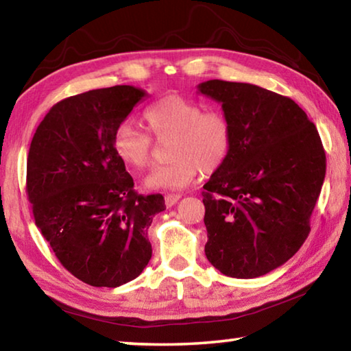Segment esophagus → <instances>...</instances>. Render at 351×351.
I'll use <instances>...</instances> for the list:
<instances>
[{
  "instance_id": "esophagus-1",
  "label": "esophagus",
  "mask_w": 351,
  "mask_h": 351,
  "mask_svg": "<svg viewBox=\"0 0 351 351\" xmlns=\"http://www.w3.org/2000/svg\"><path fill=\"white\" fill-rule=\"evenodd\" d=\"M180 199H181L180 193H167V195H165V204H167V207L175 206Z\"/></svg>"
}]
</instances>
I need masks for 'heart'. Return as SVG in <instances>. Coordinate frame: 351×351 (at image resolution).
<instances>
[{"label": "heart", "mask_w": 351, "mask_h": 351, "mask_svg": "<svg viewBox=\"0 0 351 351\" xmlns=\"http://www.w3.org/2000/svg\"><path fill=\"white\" fill-rule=\"evenodd\" d=\"M144 119L158 141H169V164L154 167L144 184L150 190H178L192 182L199 170L213 173L228 161L234 142L229 117L219 110H204L195 100L170 94L148 105ZM119 159L141 170L150 162L152 138L132 123H121L112 136Z\"/></svg>", "instance_id": "b5f03b06"}]
</instances>
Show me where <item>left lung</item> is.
Listing matches in <instances>:
<instances>
[{
  "mask_svg": "<svg viewBox=\"0 0 351 351\" xmlns=\"http://www.w3.org/2000/svg\"><path fill=\"white\" fill-rule=\"evenodd\" d=\"M198 91L221 104L234 130L228 161L203 187L206 257L224 276H265L310 234L326 169L322 141L289 97L224 80Z\"/></svg>",
  "mask_w": 351,
  "mask_h": 351,
  "instance_id": "1",
  "label": "left lung"
}]
</instances>
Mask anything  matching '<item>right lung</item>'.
Listing matches in <instances>:
<instances>
[{
    "label": "right lung",
    "mask_w": 351,
    "mask_h": 351,
    "mask_svg": "<svg viewBox=\"0 0 351 351\" xmlns=\"http://www.w3.org/2000/svg\"><path fill=\"white\" fill-rule=\"evenodd\" d=\"M144 90L117 85L56 104L27 154L26 192L35 224L71 274L91 287L132 282L152 258L147 229L165 209L138 195L112 147L116 128Z\"/></svg>",
    "instance_id": "add662e5"
}]
</instances>
